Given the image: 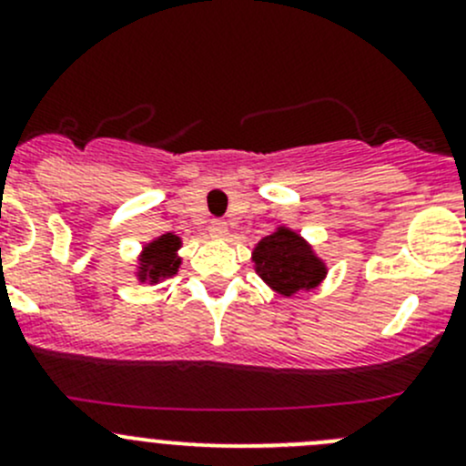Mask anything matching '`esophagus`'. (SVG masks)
Listing matches in <instances>:
<instances>
[{
  "label": "esophagus",
  "instance_id": "1",
  "mask_svg": "<svg viewBox=\"0 0 466 466\" xmlns=\"http://www.w3.org/2000/svg\"><path fill=\"white\" fill-rule=\"evenodd\" d=\"M228 232H229V228H228V223H225V220H211V225H209L211 237L225 238V237H228Z\"/></svg>",
  "mask_w": 466,
  "mask_h": 466
}]
</instances>
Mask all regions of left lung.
<instances>
[{"label":"left lung","instance_id":"obj_1","mask_svg":"<svg viewBox=\"0 0 466 466\" xmlns=\"http://www.w3.org/2000/svg\"><path fill=\"white\" fill-rule=\"evenodd\" d=\"M252 263L263 284L281 298L318 289L329 272L311 243L286 225H279L252 248Z\"/></svg>","mask_w":466,"mask_h":466}]
</instances>
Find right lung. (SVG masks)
<instances>
[{"label":"right lung","instance_id":"1","mask_svg":"<svg viewBox=\"0 0 466 466\" xmlns=\"http://www.w3.org/2000/svg\"><path fill=\"white\" fill-rule=\"evenodd\" d=\"M180 248L182 238L173 232H167L162 237H155L153 241L144 243L142 252L137 255V266H135V277H137L139 284L153 286L177 275L182 266Z\"/></svg>","mask_w":466,"mask_h":466}]
</instances>
